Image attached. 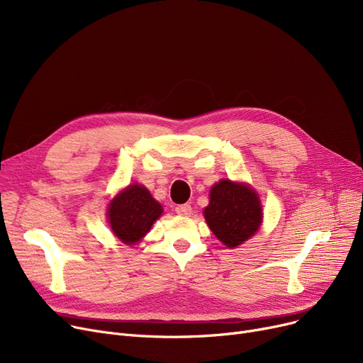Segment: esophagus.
<instances>
[{
  "mask_svg": "<svg viewBox=\"0 0 363 363\" xmlns=\"http://www.w3.org/2000/svg\"><path fill=\"white\" fill-rule=\"evenodd\" d=\"M175 212L181 216H189V215H191V206H189L188 203L179 204V206L175 207Z\"/></svg>",
  "mask_w": 363,
  "mask_h": 363,
  "instance_id": "obj_1",
  "label": "esophagus"
}]
</instances>
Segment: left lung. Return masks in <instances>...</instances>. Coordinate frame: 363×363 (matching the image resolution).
I'll return each mask as SVG.
<instances>
[{
    "mask_svg": "<svg viewBox=\"0 0 363 363\" xmlns=\"http://www.w3.org/2000/svg\"><path fill=\"white\" fill-rule=\"evenodd\" d=\"M204 218L213 234L228 247L249 240L262 222V207L250 186L222 179L211 189V203Z\"/></svg>",
    "mask_w": 363,
    "mask_h": 363,
    "instance_id": "8db88e82",
    "label": "left lung"
}]
</instances>
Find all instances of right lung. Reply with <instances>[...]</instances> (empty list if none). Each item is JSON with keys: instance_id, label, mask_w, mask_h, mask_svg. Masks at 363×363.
I'll return each instance as SVG.
<instances>
[{"instance_id": "add662e5", "label": "right lung", "mask_w": 363, "mask_h": 363, "mask_svg": "<svg viewBox=\"0 0 363 363\" xmlns=\"http://www.w3.org/2000/svg\"><path fill=\"white\" fill-rule=\"evenodd\" d=\"M162 206L143 185H130L110 203L108 222L121 241L135 244L162 215Z\"/></svg>"}]
</instances>
